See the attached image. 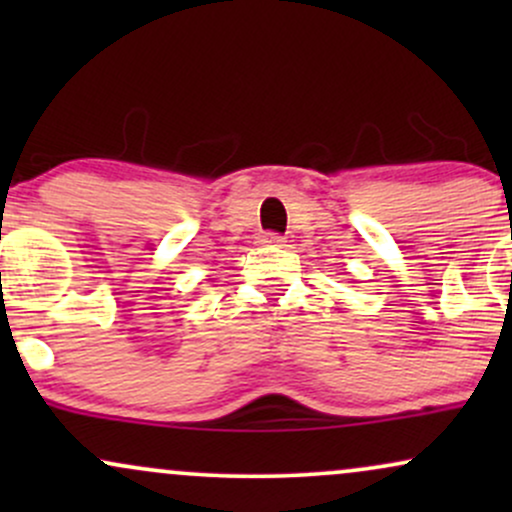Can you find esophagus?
<instances>
[{
	"mask_svg": "<svg viewBox=\"0 0 512 512\" xmlns=\"http://www.w3.org/2000/svg\"><path fill=\"white\" fill-rule=\"evenodd\" d=\"M260 243L262 245H272V248H281L286 240H284V236H279V233H262Z\"/></svg>",
	"mask_w": 512,
	"mask_h": 512,
	"instance_id": "34e87169",
	"label": "esophagus"
}]
</instances>
